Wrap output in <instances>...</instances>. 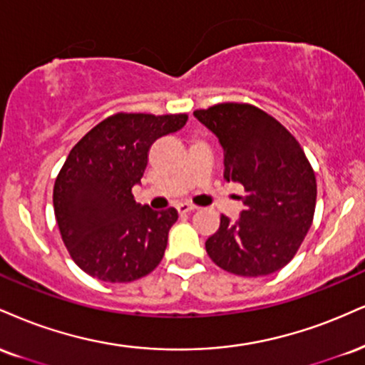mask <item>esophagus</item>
I'll return each mask as SVG.
<instances>
[{
	"label": "esophagus",
	"mask_w": 365,
	"mask_h": 365,
	"mask_svg": "<svg viewBox=\"0 0 365 365\" xmlns=\"http://www.w3.org/2000/svg\"><path fill=\"white\" fill-rule=\"evenodd\" d=\"M195 209H197L195 205L188 204V202H182V204L177 205V210L180 214H188V212H192V210H195Z\"/></svg>",
	"instance_id": "esophagus-1"
}]
</instances>
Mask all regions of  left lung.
I'll list each match as a JSON object with an SVG mask.
<instances>
[{
    "label": "left lung",
    "instance_id": "left-lung-1",
    "mask_svg": "<svg viewBox=\"0 0 365 365\" xmlns=\"http://www.w3.org/2000/svg\"><path fill=\"white\" fill-rule=\"evenodd\" d=\"M194 115L219 138L225 180L245 188V209L205 241L210 260L230 274L262 277L287 265L308 235L316 177L297 139L277 118L250 103H217Z\"/></svg>",
    "mask_w": 365,
    "mask_h": 365
}]
</instances>
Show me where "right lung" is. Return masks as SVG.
Returning <instances> with one entry per match:
<instances>
[{"instance_id": "right-lung-1", "label": "right lung", "mask_w": 365, "mask_h": 365, "mask_svg": "<svg viewBox=\"0 0 365 365\" xmlns=\"http://www.w3.org/2000/svg\"><path fill=\"white\" fill-rule=\"evenodd\" d=\"M187 113L118 112L74 144L54 183V214L73 262L103 282H133L158 267L177 209L135 204L148 151L185 125Z\"/></svg>"}]
</instances>
